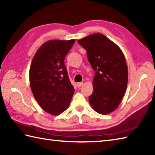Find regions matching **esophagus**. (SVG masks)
<instances>
[{
  "label": "esophagus",
  "instance_id": "obj_1",
  "mask_svg": "<svg viewBox=\"0 0 155 155\" xmlns=\"http://www.w3.org/2000/svg\"><path fill=\"white\" fill-rule=\"evenodd\" d=\"M82 85H83V82H78V83H77V86L79 87H81Z\"/></svg>",
  "mask_w": 155,
  "mask_h": 155
}]
</instances>
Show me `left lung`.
Here are the masks:
<instances>
[{
  "label": "left lung",
  "instance_id": "left-lung-1",
  "mask_svg": "<svg viewBox=\"0 0 155 155\" xmlns=\"http://www.w3.org/2000/svg\"><path fill=\"white\" fill-rule=\"evenodd\" d=\"M87 52L95 75L89 103L96 112L107 115L120 104L127 89L128 72L125 57L117 45L100 33L79 40Z\"/></svg>",
  "mask_w": 155,
  "mask_h": 155
}]
</instances>
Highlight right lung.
<instances>
[{"mask_svg":"<svg viewBox=\"0 0 155 155\" xmlns=\"http://www.w3.org/2000/svg\"><path fill=\"white\" fill-rule=\"evenodd\" d=\"M75 40H50L37 51L30 69L32 93L46 112L58 115L69 107L74 93L65 58Z\"/></svg>","mask_w":155,"mask_h":155,"instance_id":"obj_1","label":"right lung"}]
</instances>
